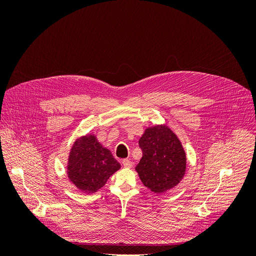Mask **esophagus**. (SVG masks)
Returning a JSON list of instances; mask_svg holds the SVG:
<instances>
[{"label":"esophagus","mask_w":256,"mask_h":256,"mask_svg":"<svg viewBox=\"0 0 256 256\" xmlns=\"http://www.w3.org/2000/svg\"><path fill=\"white\" fill-rule=\"evenodd\" d=\"M122 166H124V168H129L132 166V162H131V161H130V160H128V159L122 160Z\"/></svg>","instance_id":"obj_1"}]
</instances>
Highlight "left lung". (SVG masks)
I'll use <instances>...</instances> for the list:
<instances>
[{"label":"left lung","instance_id":"left-lung-1","mask_svg":"<svg viewBox=\"0 0 256 256\" xmlns=\"http://www.w3.org/2000/svg\"><path fill=\"white\" fill-rule=\"evenodd\" d=\"M138 145L143 154L136 170L145 187L164 193L180 184L186 172V152L171 129L162 125L147 128Z\"/></svg>","mask_w":256,"mask_h":256}]
</instances>
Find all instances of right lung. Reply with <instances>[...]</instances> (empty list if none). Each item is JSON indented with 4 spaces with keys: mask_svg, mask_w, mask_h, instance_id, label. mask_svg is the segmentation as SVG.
Returning a JSON list of instances; mask_svg holds the SVG:
<instances>
[{
    "mask_svg": "<svg viewBox=\"0 0 256 256\" xmlns=\"http://www.w3.org/2000/svg\"><path fill=\"white\" fill-rule=\"evenodd\" d=\"M120 164L109 150L100 144L94 136H85L76 140L70 150L67 174L76 188L92 193L104 187Z\"/></svg>",
    "mask_w": 256,
    "mask_h": 256,
    "instance_id": "right-lung-1",
    "label": "right lung"
}]
</instances>
